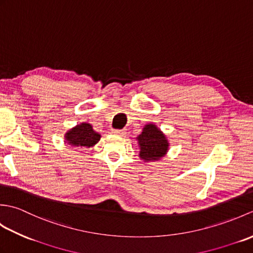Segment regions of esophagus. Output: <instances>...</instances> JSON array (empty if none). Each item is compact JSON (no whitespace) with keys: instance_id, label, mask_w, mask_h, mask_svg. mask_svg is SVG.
Here are the masks:
<instances>
[{"instance_id":"esophagus-1","label":"esophagus","mask_w":253,"mask_h":253,"mask_svg":"<svg viewBox=\"0 0 253 253\" xmlns=\"http://www.w3.org/2000/svg\"><path fill=\"white\" fill-rule=\"evenodd\" d=\"M112 132L115 133V135H120V136H125V133H126L125 129H114V130H112Z\"/></svg>"}]
</instances>
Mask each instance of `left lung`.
I'll return each mask as SVG.
<instances>
[{
  "instance_id": "obj_1",
  "label": "left lung",
  "mask_w": 253,
  "mask_h": 253,
  "mask_svg": "<svg viewBox=\"0 0 253 253\" xmlns=\"http://www.w3.org/2000/svg\"><path fill=\"white\" fill-rule=\"evenodd\" d=\"M137 140L140 147L139 157L146 162L160 160L169 150L168 139L154 124H148L144 126L142 132L137 137Z\"/></svg>"
}]
</instances>
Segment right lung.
Instances as JSON below:
<instances>
[{
	"mask_svg": "<svg viewBox=\"0 0 253 253\" xmlns=\"http://www.w3.org/2000/svg\"><path fill=\"white\" fill-rule=\"evenodd\" d=\"M100 133L92 129V126L88 123H83L74 127L66 132L65 139L72 147H87L90 148L100 140Z\"/></svg>",
	"mask_w": 253,
	"mask_h": 253,
	"instance_id": "1",
	"label": "right lung"
}]
</instances>
